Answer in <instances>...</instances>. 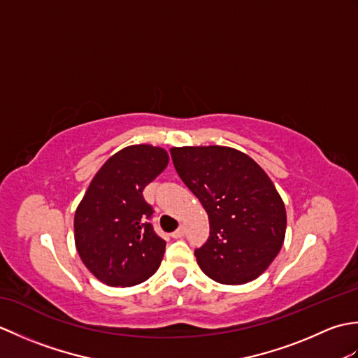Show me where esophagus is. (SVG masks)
I'll return each mask as SVG.
<instances>
[{"instance_id": "obj_1", "label": "esophagus", "mask_w": 358, "mask_h": 358, "mask_svg": "<svg viewBox=\"0 0 358 358\" xmlns=\"http://www.w3.org/2000/svg\"><path fill=\"white\" fill-rule=\"evenodd\" d=\"M183 235H185V226H180L178 229L172 234V237L173 238H181V237H183Z\"/></svg>"}]
</instances>
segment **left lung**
<instances>
[{
	"mask_svg": "<svg viewBox=\"0 0 358 358\" xmlns=\"http://www.w3.org/2000/svg\"><path fill=\"white\" fill-rule=\"evenodd\" d=\"M171 155L209 217V238L195 250L201 271L223 285L260 277L286 234L285 203L268 173L249 155L226 146L172 148Z\"/></svg>",
	"mask_w": 358,
	"mask_h": 358,
	"instance_id": "obj_1",
	"label": "left lung"
}]
</instances>
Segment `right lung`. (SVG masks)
Here are the masks:
<instances>
[{"label":"right lung","instance_id":"add662e5","mask_svg":"<svg viewBox=\"0 0 358 358\" xmlns=\"http://www.w3.org/2000/svg\"><path fill=\"white\" fill-rule=\"evenodd\" d=\"M163 148L134 144L113 154L90 181L73 218L81 262L101 283L131 287L154 275L166 241L148 222L152 208L143 189L162 173Z\"/></svg>","mask_w":358,"mask_h":358}]
</instances>
